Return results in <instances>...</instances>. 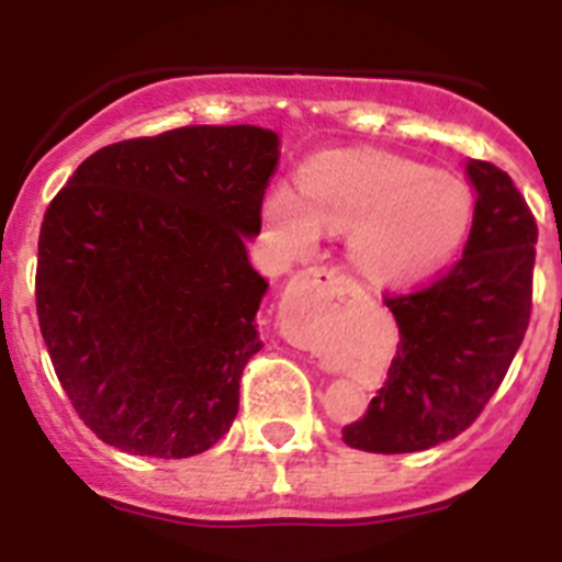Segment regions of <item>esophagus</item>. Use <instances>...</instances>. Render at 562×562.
Listing matches in <instances>:
<instances>
[{"mask_svg": "<svg viewBox=\"0 0 562 562\" xmlns=\"http://www.w3.org/2000/svg\"><path fill=\"white\" fill-rule=\"evenodd\" d=\"M312 284H315L317 292H321L317 297L326 301V297H331V292H337L342 284H346V278L335 270H315L312 272Z\"/></svg>", "mask_w": 562, "mask_h": 562, "instance_id": "esophagus-1", "label": "esophagus"}]
</instances>
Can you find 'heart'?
<instances>
[{"label":"heart","instance_id":"obj_1","mask_svg":"<svg viewBox=\"0 0 562 562\" xmlns=\"http://www.w3.org/2000/svg\"><path fill=\"white\" fill-rule=\"evenodd\" d=\"M261 222L290 261L321 245V233H349V261L382 284L439 270L473 222V193L461 180L385 151H329L306 162L292 188H272Z\"/></svg>","mask_w":562,"mask_h":562}]
</instances>
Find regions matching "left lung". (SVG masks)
Segmentation results:
<instances>
[{
	"label": "left lung",
	"instance_id": "1",
	"mask_svg": "<svg viewBox=\"0 0 562 562\" xmlns=\"http://www.w3.org/2000/svg\"><path fill=\"white\" fill-rule=\"evenodd\" d=\"M475 191L459 265L425 290L385 297L400 326L389 380L360 422L342 428L349 448L419 453L456 439L498 391L532 312L538 225L509 173L467 160Z\"/></svg>",
	"mask_w": 562,
	"mask_h": 562
}]
</instances>
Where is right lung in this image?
<instances>
[{
  "instance_id": "1",
  "label": "right lung",
  "mask_w": 562,
  "mask_h": 562,
  "mask_svg": "<svg viewBox=\"0 0 562 562\" xmlns=\"http://www.w3.org/2000/svg\"><path fill=\"white\" fill-rule=\"evenodd\" d=\"M278 146L261 126L112 143L49 202L38 326L72 408L112 448L188 459L236 419L270 286L245 245L261 231Z\"/></svg>"
}]
</instances>
